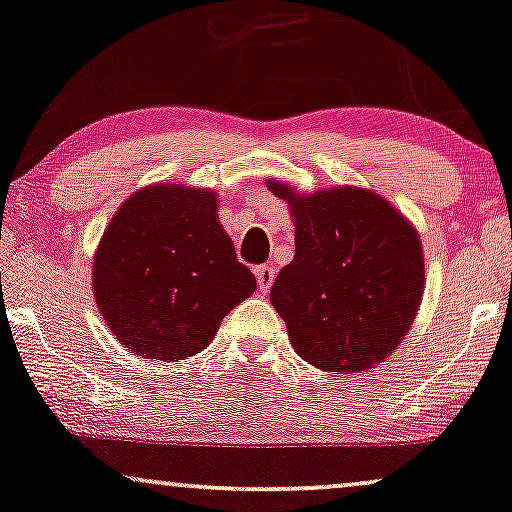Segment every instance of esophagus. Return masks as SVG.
Returning a JSON list of instances; mask_svg holds the SVG:
<instances>
[{
	"instance_id": "34e87169",
	"label": "esophagus",
	"mask_w": 512,
	"mask_h": 512,
	"mask_svg": "<svg viewBox=\"0 0 512 512\" xmlns=\"http://www.w3.org/2000/svg\"><path fill=\"white\" fill-rule=\"evenodd\" d=\"M255 278H257V288H260L262 293H269L271 283H274L276 278V269L271 267V264H262V267H255Z\"/></svg>"
}]
</instances>
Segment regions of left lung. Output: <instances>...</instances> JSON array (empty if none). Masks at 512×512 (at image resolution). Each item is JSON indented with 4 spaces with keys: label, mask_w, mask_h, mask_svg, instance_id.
Returning <instances> with one entry per match:
<instances>
[{
    "label": "left lung",
    "mask_w": 512,
    "mask_h": 512,
    "mask_svg": "<svg viewBox=\"0 0 512 512\" xmlns=\"http://www.w3.org/2000/svg\"><path fill=\"white\" fill-rule=\"evenodd\" d=\"M295 224V257L271 288L290 345L331 373L383 364L416 319L425 290L423 243L390 200L359 186L297 193L281 179Z\"/></svg>",
    "instance_id": "obj_1"
}]
</instances>
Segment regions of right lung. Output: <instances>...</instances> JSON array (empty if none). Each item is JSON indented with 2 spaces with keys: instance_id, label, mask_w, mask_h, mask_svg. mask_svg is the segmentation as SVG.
Masks as SVG:
<instances>
[{
  "instance_id": "obj_1",
  "label": "right lung",
  "mask_w": 512,
  "mask_h": 512,
  "mask_svg": "<svg viewBox=\"0 0 512 512\" xmlns=\"http://www.w3.org/2000/svg\"><path fill=\"white\" fill-rule=\"evenodd\" d=\"M212 189L151 184L115 210L94 252L92 288L111 333L144 359L203 352L219 323L255 293L217 217Z\"/></svg>"
}]
</instances>
